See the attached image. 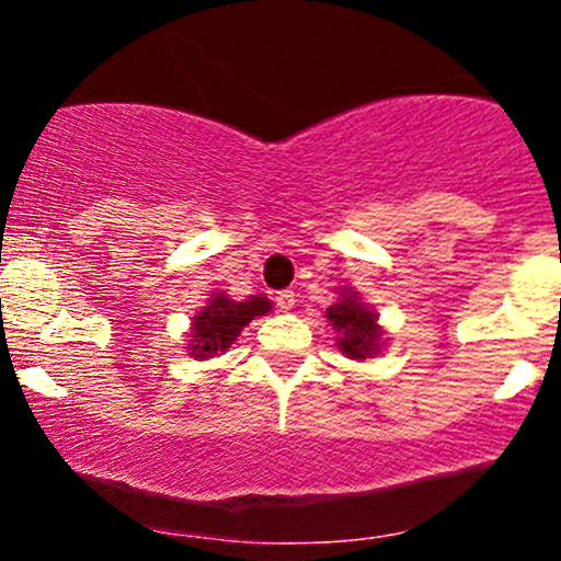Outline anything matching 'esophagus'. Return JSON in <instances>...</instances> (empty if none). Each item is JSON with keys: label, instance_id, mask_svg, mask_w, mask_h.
Segmentation results:
<instances>
[{"label": "esophagus", "instance_id": "34e87169", "mask_svg": "<svg viewBox=\"0 0 561 561\" xmlns=\"http://www.w3.org/2000/svg\"><path fill=\"white\" fill-rule=\"evenodd\" d=\"M276 306H279V311H293L295 308V293L293 289H282V293L274 295Z\"/></svg>", "mask_w": 561, "mask_h": 561}]
</instances>
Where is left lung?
Here are the masks:
<instances>
[{
    "instance_id": "obj_1",
    "label": "left lung",
    "mask_w": 561,
    "mask_h": 561,
    "mask_svg": "<svg viewBox=\"0 0 561 561\" xmlns=\"http://www.w3.org/2000/svg\"><path fill=\"white\" fill-rule=\"evenodd\" d=\"M324 317L337 332L334 343H337L340 353L351 362L375 358L388 343L385 330L379 327V313L371 306H366L358 289L340 287L337 300L327 308Z\"/></svg>"
}]
</instances>
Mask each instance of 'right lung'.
<instances>
[{"instance_id": "right-lung-1", "label": "right lung", "mask_w": 561, "mask_h": 561, "mask_svg": "<svg viewBox=\"0 0 561 561\" xmlns=\"http://www.w3.org/2000/svg\"><path fill=\"white\" fill-rule=\"evenodd\" d=\"M272 311V300L263 295H250L248 300H231L224 289L208 298L203 308L192 317L190 332H186V353L195 362L227 353L240 332L255 317H266Z\"/></svg>"}]
</instances>
